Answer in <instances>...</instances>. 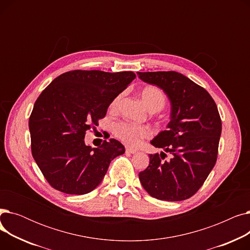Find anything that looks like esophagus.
<instances>
[{
    "label": "esophagus",
    "instance_id": "34e87169",
    "mask_svg": "<svg viewBox=\"0 0 250 250\" xmlns=\"http://www.w3.org/2000/svg\"><path fill=\"white\" fill-rule=\"evenodd\" d=\"M125 152L126 153H130V154H135L137 152V150L136 149H132V148H129V147H126L125 148Z\"/></svg>",
    "mask_w": 250,
    "mask_h": 250
}]
</instances>
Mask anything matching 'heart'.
Wrapping results in <instances>:
<instances>
[{
	"label": "heart",
	"mask_w": 250,
	"mask_h": 250,
	"mask_svg": "<svg viewBox=\"0 0 250 250\" xmlns=\"http://www.w3.org/2000/svg\"><path fill=\"white\" fill-rule=\"evenodd\" d=\"M140 96L142 98L143 103L145 106L153 112L161 110L166 102L165 94L163 91L157 86L149 85L144 87L141 92ZM122 98V94L115 96L111 102L109 107L114 110L117 108L118 103H120ZM113 134L116 138L122 140L129 146H138L141 141L145 138H148L151 134V130L146 125H135L129 123H118L113 126Z\"/></svg>",
	"instance_id": "obj_1"
}]
</instances>
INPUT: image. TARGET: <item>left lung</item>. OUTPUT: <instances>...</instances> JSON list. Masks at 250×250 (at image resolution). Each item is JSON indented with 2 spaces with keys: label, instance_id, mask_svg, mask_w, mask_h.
Segmentation results:
<instances>
[{
  "label": "left lung",
  "instance_id": "obj_1",
  "mask_svg": "<svg viewBox=\"0 0 250 250\" xmlns=\"http://www.w3.org/2000/svg\"><path fill=\"white\" fill-rule=\"evenodd\" d=\"M139 78L161 88L170 100L167 129L150 143L163 149L150 154V164L139 173L143 188L153 198L177 202L189 199L204 185L214 168L222 122L218 107L208 91L180 73L138 72ZM173 158L163 162L165 152Z\"/></svg>",
  "mask_w": 250,
  "mask_h": 250
}]
</instances>
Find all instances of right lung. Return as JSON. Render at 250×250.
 I'll list each match as a JSON object with an SVG mask.
<instances>
[{
  "instance_id": "obj_1",
  "label": "right lung",
  "mask_w": 250,
  "mask_h": 250,
  "mask_svg": "<svg viewBox=\"0 0 250 250\" xmlns=\"http://www.w3.org/2000/svg\"><path fill=\"white\" fill-rule=\"evenodd\" d=\"M135 78L133 72L76 70L57 77L42 92L29 118L31 151L52 188L88 193L100 185L110 162L125 152L117 140L92 148L84 138Z\"/></svg>"
}]
</instances>
